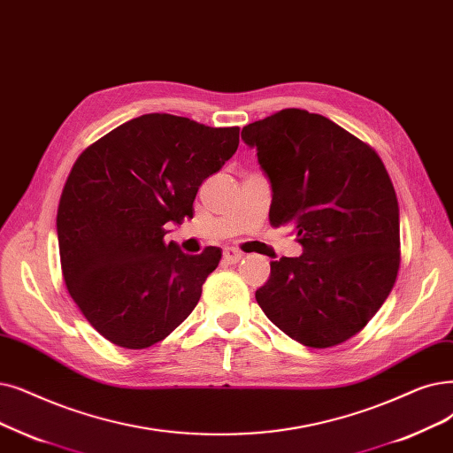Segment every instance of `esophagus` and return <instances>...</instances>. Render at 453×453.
<instances>
[{
    "label": "esophagus",
    "instance_id": "34e87169",
    "mask_svg": "<svg viewBox=\"0 0 453 453\" xmlns=\"http://www.w3.org/2000/svg\"><path fill=\"white\" fill-rule=\"evenodd\" d=\"M244 257V253L237 248H224V261L227 265H237Z\"/></svg>",
    "mask_w": 453,
    "mask_h": 453
}]
</instances>
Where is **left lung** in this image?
Returning a JSON list of instances; mask_svg holds the SVG:
<instances>
[{
  "mask_svg": "<svg viewBox=\"0 0 453 453\" xmlns=\"http://www.w3.org/2000/svg\"><path fill=\"white\" fill-rule=\"evenodd\" d=\"M272 183L270 224L292 226L300 257L270 263L255 292L294 341L331 348L372 320L400 270V209L380 155L329 118L283 109L242 129Z\"/></svg>",
  "mask_w": 453,
  "mask_h": 453,
  "instance_id": "left-lung-1",
  "label": "left lung"
}]
</instances>
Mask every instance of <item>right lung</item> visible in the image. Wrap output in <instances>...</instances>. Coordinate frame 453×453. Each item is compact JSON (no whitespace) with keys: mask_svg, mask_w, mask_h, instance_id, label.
<instances>
[{"mask_svg":"<svg viewBox=\"0 0 453 453\" xmlns=\"http://www.w3.org/2000/svg\"><path fill=\"white\" fill-rule=\"evenodd\" d=\"M239 127L142 114L90 144L57 211L72 300L102 337L127 349L163 341L198 305L222 251L187 255L165 226L192 219L203 180L239 148Z\"/></svg>","mask_w":453,"mask_h":453,"instance_id":"1","label":"right lung"}]
</instances>
